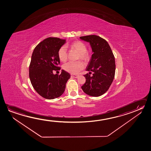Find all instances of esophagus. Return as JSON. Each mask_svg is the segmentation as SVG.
Listing matches in <instances>:
<instances>
[{
    "mask_svg": "<svg viewBox=\"0 0 151 151\" xmlns=\"http://www.w3.org/2000/svg\"><path fill=\"white\" fill-rule=\"evenodd\" d=\"M71 77H72V78H77L78 77V75H71Z\"/></svg>",
    "mask_w": 151,
    "mask_h": 151,
    "instance_id": "esophagus-1",
    "label": "esophagus"
}]
</instances>
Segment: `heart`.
<instances>
[{
	"label": "heart",
	"instance_id": "obj_1",
	"mask_svg": "<svg viewBox=\"0 0 151 151\" xmlns=\"http://www.w3.org/2000/svg\"><path fill=\"white\" fill-rule=\"evenodd\" d=\"M70 48L79 53L78 59L83 61H88L89 59V55L86 52L87 48L84 43L80 41H76L69 46ZM58 55L59 60L61 62H65L67 59V51L65 46L60 47L58 52ZM84 65L81 61L77 62H69L63 65V69L65 71L71 74H77L78 72L83 69Z\"/></svg>",
	"mask_w": 151,
	"mask_h": 151
}]
</instances>
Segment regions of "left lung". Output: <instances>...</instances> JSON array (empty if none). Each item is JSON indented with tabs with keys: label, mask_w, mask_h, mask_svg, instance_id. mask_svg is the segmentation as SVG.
<instances>
[{
	"label": "left lung",
	"mask_w": 151,
	"mask_h": 151,
	"mask_svg": "<svg viewBox=\"0 0 151 151\" xmlns=\"http://www.w3.org/2000/svg\"><path fill=\"white\" fill-rule=\"evenodd\" d=\"M80 38L90 43L93 52L86 68L89 74L84 75L86 81L82 89L91 96H102L109 89L114 78L115 58L108 42L100 37L89 35Z\"/></svg>",
	"instance_id": "obj_1"
}]
</instances>
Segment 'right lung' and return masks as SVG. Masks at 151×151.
<instances>
[{"instance_id": "1", "label": "right lung", "mask_w": 151, "mask_h": 151, "mask_svg": "<svg viewBox=\"0 0 151 151\" xmlns=\"http://www.w3.org/2000/svg\"><path fill=\"white\" fill-rule=\"evenodd\" d=\"M66 43L65 39L49 37L39 43L34 49L29 65L31 84L44 98L54 99L63 93L70 74L62 70L60 75L53 71L59 70L58 52Z\"/></svg>"}]
</instances>
